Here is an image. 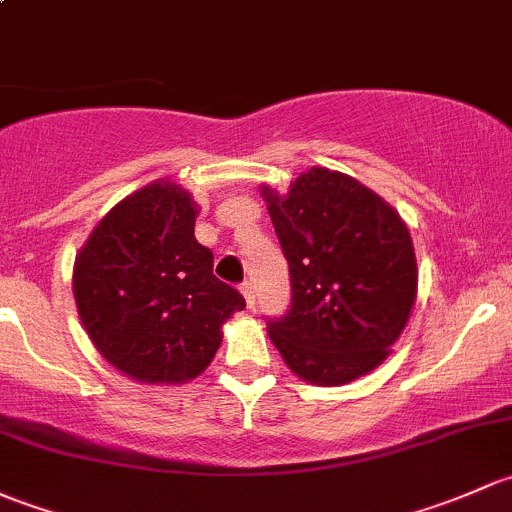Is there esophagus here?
I'll use <instances>...</instances> for the list:
<instances>
[{"label": "esophagus", "mask_w": 512, "mask_h": 512, "mask_svg": "<svg viewBox=\"0 0 512 512\" xmlns=\"http://www.w3.org/2000/svg\"><path fill=\"white\" fill-rule=\"evenodd\" d=\"M241 293H244L246 305H249V308H254V305H256V288H254V283H244V286H241Z\"/></svg>", "instance_id": "1"}]
</instances>
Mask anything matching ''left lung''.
<instances>
[{
  "label": "left lung",
  "mask_w": 512,
  "mask_h": 512,
  "mask_svg": "<svg viewBox=\"0 0 512 512\" xmlns=\"http://www.w3.org/2000/svg\"><path fill=\"white\" fill-rule=\"evenodd\" d=\"M293 300L268 337L303 382L337 387L377 370L407 328L419 268L407 224L345 172L310 167L286 194L261 184Z\"/></svg>",
  "instance_id": "obj_1"
}]
</instances>
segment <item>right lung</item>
Returning a JSON list of instances; mask_svg holds the SVG:
<instances>
[{
	"label": "right lung",
	"instance_id": "obj_1",
	"mask_svg": "<svg viewBox=\"0 0 512 512\" xmlns=\"http://www.w3.org/2000/svg\"><path fill=\"white\" fill-rule=\"evenodd\" d=\"M197 214L182 184L155 179L98 221L73 263V298L93 347L140 384L199 377L224 323L246 305L194 239Z\"/></svg>",
	"mask_w": 512,
	"mask_h": 512
}]
</instances>
